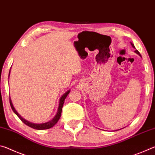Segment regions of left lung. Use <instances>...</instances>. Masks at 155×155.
I'll return each mask as SVG.
<instances>
[{
  "label": "left lung",
  "mask_w": 155,
  "mask_h": 155,
  "mask_svg": "<svg viewBox=\"0 0 155 155\" xmlns=\"http://www.w3.org/2000/svg\"><path fill=\"white\" fill-rule=\"evenodd\" d=\"M130 44H131V46H132L133 47V48H135V46H134V44H133V43H131V42H130ZM135 52L136 53H137V54H138L139 55H140V57H141V54H140V52H139V51H137V50H136V51H135Z\"/></svg>",
  "instance_id": "left-lung-1"
}]
</instances>
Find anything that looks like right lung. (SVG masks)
Wrapping results in <instances>:
<instances>
[{
  "mask_svg": "<svg viewBox=\"0 0 155 155\" xmlns=\"http://www.w3.org/2000/svg\"><path fill=\"white\" fill-rule=\"evenodd\" d=\"M9 73H10V71H9ZM70 90L67 91L66 92H65L64 95H63L61 98H60L58 110H57V114L55 115V116H54L52 120H50V121L45 122V123H41V124H35V123H33V122H31L29 121H27V120H26L25 119L23 118V117L16 111V110L15 109L14 106H13V104L12 103V100H11V98H10V97H9V103H10V105H11L13 111L15 113V115H16L17 116L19 117V118L22 120V121L24 122L26 125H27L29 127H31V128H34V129H37V130L48 129V128H51V127H53L54 125H55L57 124V122L59 121V120L61 115L62 107H63V105H64L65 99L67 97V96L68 95V94L70 93Z\"/></svg>",
  "mask_w": 155,
  "mask_h": 155,
  "instance_id": "right-lung-1",
  "label": "right lung"
}]
</instances>
